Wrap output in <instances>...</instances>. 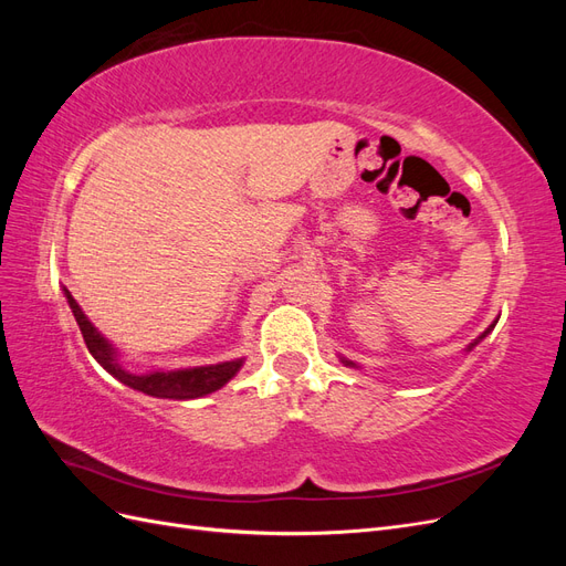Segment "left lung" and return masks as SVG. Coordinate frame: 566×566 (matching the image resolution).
Here are the masks:
<instances>
[{"label": "left lung", "instance_id": "8db88e82", "mask_svg": "<svg viewBox=\"0 0 566 566\" xmlns=\"http://www.w3.org/2000/svg\"><path fill=\"white\" fill-rule=\"evenodd\" d=\"M493 325H495V321H493V323H491V325H489V328H486V331H484V333H482V335H479V337H476V339H474V342H470V345H468V352H470V349H474V347H476V345H479V342H482V339H484V337H486V335H489V333H491V331H493ZM342 364H345V366H349V368H358V366H356V364H354V361H347V358H342Z\"/></svg>", "mask_w": 566, "mask_h": 566}]
</instances>
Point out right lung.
Returning a JSON list of instances; mask_svg holds the SVG:
<instances>
[{
	"label": "right lung",
	"mask_w": 566,
	"mask_h": 566,
	"mask_svg": "<svg viewBox=\"0 0 566 566\" xmlns=\"http://www.w3.org/2000/svg\"><path fill=\"white\" fill-rule=\"evenodd\" d=\"M63 295H65L67 304H71L73 316L80 325L84 345H87L90 354L113 375L115 380H119L132 389H139L144 394H148V397L172 399V401L200 399V397H205V394H212V391L224 387L243 366V358H235V361H224V364H214V366H198V368H184V370H150V373H144V375L129 373V370L119 366L115 347L94 328V323L87 316H84V312L80 310V304L75 302V297L71 293H67L65 287H63Z\"/></svg>",
	"instance_id": "add662e5"
}]
</instances>
